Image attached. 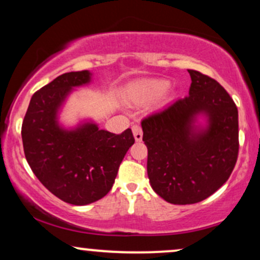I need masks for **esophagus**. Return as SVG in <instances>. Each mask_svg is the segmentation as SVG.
Masks as SVG:
<instances>
[{
	"label": "esophagus",
	"instance_id": "esophagus-1",
	"mask_svg": "<svg viewBox=\"0 0 260 260\" xmlns=\"http://www.w3.org/2000/svg\"><path fill=\"white\" fill-rule=\"evenodd\" d=\"M132 131H133L134 139H136L137 142H140V140H142V138H143L142 127H140L139 124H133V126H132Z\"/></svg>",
	"mask_w": 260,
	"mask_h": 260
}]
</instances>
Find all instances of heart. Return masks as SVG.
Listing matches in <instances>:
<instances>
[{
	"label": "heart",
	"instance_id": "b5f03b06",
	"mask_svg": "<svg viewBox=\"0 0 260 260\" xmlns=\"http://www.w3.org/2000/svg\"><path fill=\"white\" fill-rule=\"evenodd\" d=\"M168 79H145L131 88V99L137 104L153 101L165 94L170 88Z\"/></svg>",
	"mask_w": 260,
	"mask_h": 260
}]
</instances>
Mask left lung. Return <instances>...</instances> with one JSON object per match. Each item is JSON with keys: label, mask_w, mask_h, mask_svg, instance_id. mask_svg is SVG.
Returning <instances> with one entry per match:
<instances>
[{"label": "left lung", "mask_w": 260, "mask_h": 260, "mask_svg": "<svg viewBox=\"0 0 260 260\" xmlns=\"http://www.w3.org/2000/svg\"><path fill=\"white\" fill-rule=\"evenodd\" d=\"M189 95L142 121L148 177L171 204L202 202L229 180L238 156V111L215 79L188 70ZM207 117L197 126L196 116Z\"/></svg>", "instance_id": "8db88e82"}]
</instances>
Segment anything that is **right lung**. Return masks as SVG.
<instances>
[{
    "instance_id": "right-lung-1",
    "label": "right lung",
    "mask_w": 260,
    "mask_h": 260,
    "mask_svg": "<svg viewBox=\"0 0 260 260\" xmlns=\"http://www.w3.org/2000/svg\"><path fill=\"white\" fill-rule=\"evenodd\" d=\"M90 80L89 71L58 76L32 95L22 124L25 159L34 175L53 196L73 205L105 197L134 144L131 128L115 134L92 122L73 129L59 126L57 115L66 98Z\"/></svg>"
}]
</instances>
